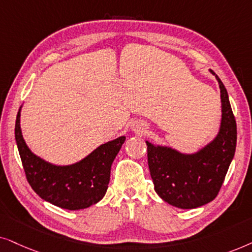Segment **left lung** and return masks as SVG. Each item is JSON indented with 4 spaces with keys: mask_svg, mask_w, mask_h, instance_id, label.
<instances>
[{
    "mask_svg": "<svg viewBox=\"0 0 252 252\" xmlns=\"http://www.w3.org/2000/svg\"><path fill=\"white\" fill-rule=\"evenodd\" d=\"M220 87L221 126L218 136L193 154H183L146 142L147 161L154 190L165 202L180 209H196L219 193L236 149V121L224 85Z\"/></svg>",
    "mask_w": 252,
    "mask_h": 252,
    "instance_id": "left-lung-1",
    "label": "left lung"
}]
</instances>
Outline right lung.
<instances>
[{
  "mask_svg": "<svg viewBox=\"0 0 252 252\" xmlns=\"http://www.w3.org/2000/svg\"><path fill=\"white\" fill-rule=\"evenodd\" d=\"M21 108L15 126V138L30 186L46 202L66 210H82L105 196L110 167L126 137L100 145L85 159L70 166H55L31 152L23 138Z\"/></svg>",
  "mask_w": 252,
  "mask_h": 252,
  "instance_id": "add662e5",
  "label": "right lung"
}]
</instances>
